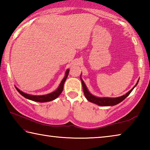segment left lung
I'll return each instance as SVG.
<instances>
[{"instance_id":"obj_1","label":"left lung","mask_w":150,"mask_h":150,"mask_svg":"<svg viewBox=\"0 0 150 150\" xmlns=\"http://www.w3.org/2000/svg\"><path fill=\"white\" fill-rule=\"evenodd\" d=\"M81 83H82V85H83V92H84V95L85 96V97L91 103H93L94 104H96V105H99V106H115L118 105V103H121L122 101L124 100L125 98L128 96L129 95H130V93L132 91V90L135 88L136 86L138 85L139 79L138 81V82L136 83V85L132 88L130 91H129L128 93H126L125 95H124L121 96H118V97H98V96H96L95 95H93V94H91L89 91L88 90V88L86 86L85 83H84V81L81 79Z\"/></svg>"}]
</instances>
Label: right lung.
Wrapping results in <instances>:
<instances>
[{
	"mask_svg": "<svg viewBox=\"0 0 150 150\" xmlns=\"http://www.w3.org/2000/svg\"><path fill=\"white\" fill-rule=\"evenodd\" d=\"M69 69H67V70H66L64 77H63L62 81H61V83L59 84V87H57V89L54 91V92L50 93L49 94H46V95H29V94H27V93L22 92V91H20L19 88H18L16 87H16V90L18 91V92L20 95L23 96L24 97H25L26 98H28V99L31 100L33 101H35V102H39V103L49 102V101H52V100H55V98H57L58 96L60 95V94L62 93L65 81L66 80V79L67 78L68 75H69Z\"/></svg>",
	"mask_w": 150,
	"mask_h": 150,
	"instance_id": "obj_1",
	"label": "right lung"
}]
</instances>
